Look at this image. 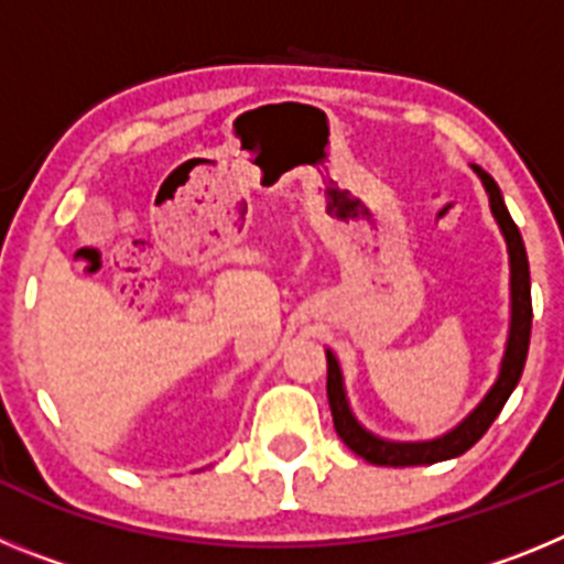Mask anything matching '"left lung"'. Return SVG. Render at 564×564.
Returning <instances> with one entry per match:
<instances>
[{
	"label": "left lung",
	"mask_w": 564,
	"mask_h": 564,
	"mask_svg": "<svg viewBox=\"0 0 564 564\" xmlns=\"http://www.w3.org/2000/svg\"><path fill=\"white\" fill-rule=\"evenodd\" d=\"M477 177L482 181L488 192V203H491V214H495L497 226H500L502 237L508 246V262H511V327H508V341H506V356L500 364V376H497L495 387L488 390V395L477 403V410L457 423L455 430L446 435L435 437V441H421V443H395L383 441V437L372 435L356 421L350 412V403L344 395V378L341 367H338L336 356L327 350V401H330L333 412V426H336L338 437L347 443V449L356 452L372 466H430L437 460H449V457H460L468 452L488 432V426L495 423L506 406L508 395L514 392L520 383L522 367L528 358V341H531V273H528V253L522 246L520 228L514 226L511 214H508L502 194L497 188L495 177L482 172L480 166H471Z\"/></svg>",
	"instance_id": "obj_1"
}]
</instances>
